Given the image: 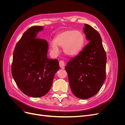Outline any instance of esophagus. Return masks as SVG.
<instances>
[{"label": "esophagus", "instance_id": "34e87169", "mask_svg": "<svg viewBox=\"0 0 125 125\" xmlns=\"http://www.w3.org/2000/svg\"><path fill=\"white\" fill-rule=\"evenodd\" d=\"M59 66L60 67L62 68H64V66H65V62H64L62 61V60H60L59 62Z\"/></svg>", "mask_w": 125, "mask_h": 125}]
</instances>
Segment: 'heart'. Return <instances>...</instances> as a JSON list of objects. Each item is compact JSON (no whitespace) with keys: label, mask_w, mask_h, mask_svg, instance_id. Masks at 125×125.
<instances>
[{"label":"heart","mask_w":125,"mask_h":125,"mask_svg":"<svg viewBox=\"0 0 125 125\" xmlns=\"http://www.w3.org/2000/svg\"><path fill=\"white\" fill-rule=\"evenodd\" d=\"M84 43L85 37L81 32L70 30L58 34L54 41L50 42V45L54 52H58V46L63 47V52L66 55L73 57L81 52Z\"/></svg>","instance_id":"obj_1"}]
</instances>
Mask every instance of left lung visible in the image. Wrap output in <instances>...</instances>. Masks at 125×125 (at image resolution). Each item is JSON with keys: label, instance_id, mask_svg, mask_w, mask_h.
I'll return each mask as SVG.
<instances>
[{"label": "left lung", "instance_id": "obj_1", "mask_svg": "<svg viewBox=\"0 0 125 125\" xmlns=\"http://www.w3.org/2000/svg\"><path fill=\"white\" fill-rule=\"evenodd\" d=\"M84 25L83 32L89 43L65 67L72 92L81 99L99 91L106 79L107 60L100 34L91 26Z\"/></svg>", "mask_w": 125, "mask_h": 125}]
</instances>
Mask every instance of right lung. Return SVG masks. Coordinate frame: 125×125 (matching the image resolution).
<instances>
[{"mask_svg":"<svg viewBox=\"0 0 125 125\" xmlns=\"http://www.w3.org/2000/svg\"><path fill=\"white\" fill-rule=\"evenodd\" d=\"M43 30V26H33L26 30L13 53L11 73L14 80L22 92L33 97L47 93L59 69L57 59L47 58V42L36 37Z\"/></svg>","mask_w":125,"mask_h":125,"instance_id":"right-lung-1","label":"right lung"}]
</instances>
